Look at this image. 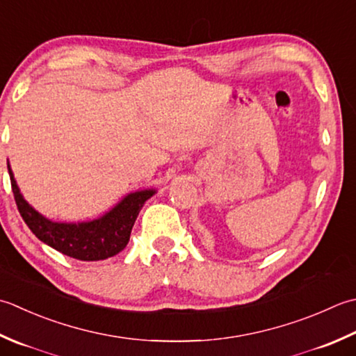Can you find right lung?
I'll return each instance as SVG.
<instances>
[{
  "label": "right lung",
  "instance_id": "1",
  "mask_svg": "<svg viewBox=\"0 0 356 356\" xmlns=\"http://www.w3.org/2000/svg\"><path fill=\"white\" fill-rule=\"evenodd\" d=\"M7 170L18 211L31 232L46 245L79 261H103L120 253L128 245L131 229L145 202L156 194V190L131 193L99 219L66 224L44 218L27 204L19 193L9 163Z\"/></svg>",
  "mask_w": 356,
  "mask_h": 356
}]
</instances>
